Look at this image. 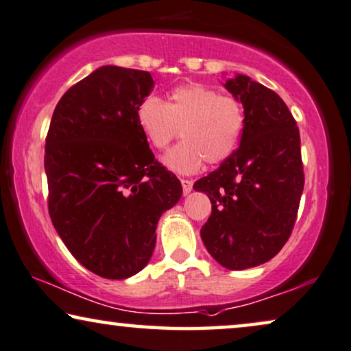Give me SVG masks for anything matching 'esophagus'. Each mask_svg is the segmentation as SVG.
<instances>
[{
	"label": "esophagus",
	"instance_id": "esophagus-1",
	"mask_svg": "<svg viewBox=\"0 0 351 351\" xmlns=\"http://www.w3.org/2000/svg\"><path fill=\"white\" fill-rule=\"evenodd\" d=\"M193 180H181V186H183V193L184 195H188L191 191H193Z\"/></svg>",
	"mask_w": 351,
	"mask_h": 351
}]
</instances>
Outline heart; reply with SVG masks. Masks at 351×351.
Wrapping results in <instances>:
<instances>
[{"instance_id":"obj_1","label":"heart","mask_w":351,"mask_h":351,"mask_svg":"<svg viewBox=\"0 0 351 351\" xmlns=\"http://www.w3.org/2000/svg\"><path fill=\"white\" fill-rule=\"evenodd\" d=\"M138 127L154 149L184 139L163 156L171 171L193 175L207 160L217 165L232 156L244 130V109L234 96L219 95L202 83H186L170 91L168 101L147 96L136 110Z\"/></svg>"}]
</instances>
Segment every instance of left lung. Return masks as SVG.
Returning a JSON list of instances; mask_svg holds the SVG:
<instances>
[{
  "label": "left lung",
  "mask_w": 351,
  "mask_h": 351,
  "mask_svg": "<svg viewBox=\"0 0 351 351\" xmlns=\"http://www.w3.org/2000/svg\"><path fill=\"white\" fill-rule=\"evenodd\" d=\"M224 88L244 106L241 144L194 189L212 202L200 230L208 254L224 268L245 269L273 258L291 237L305 184L300 133L269 88L245 75Z\"/></svg>",
  "instance_id": "8db88e82"
}]
</instances>
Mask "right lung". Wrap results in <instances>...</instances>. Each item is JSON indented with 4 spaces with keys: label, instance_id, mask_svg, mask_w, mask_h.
I'll use <instances>...</instances> for the list:
<instances>
[{
    "label": "right lung",
    "instance_id": "right-lung-1",
    "mask_svg": "<svg viewBox=\"0 0 351 351\" xmlns=\"http://www.w3.org/2000/svg\"><path fill=\"white\" fill-rule=\"evenodd\" d=\"M152 88L149 72L104 65L69 88L51 119V221L70 254L101 278L125 279L147 265L158 218L183 194L138 127V106Z\"/></svg>",
    "mask_w": 351,
    "mask_h": 351
}]
</instances>
